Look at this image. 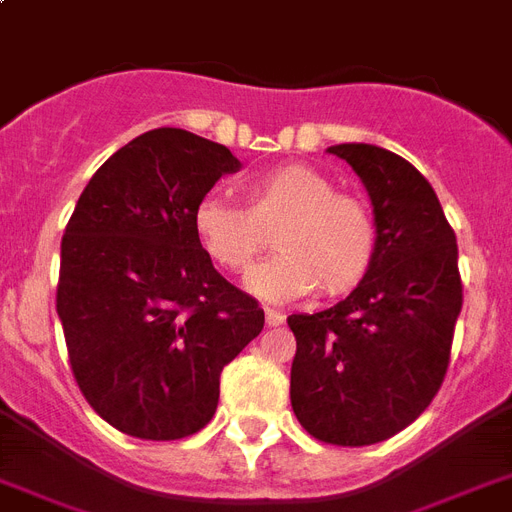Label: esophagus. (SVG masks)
<instances>
[{
    "label": "esophagus",
    "instance_id": "obj_1",
    "mask_svg": "<svg viewBox=\"0 0 512 512\" xmlns=\"http://www.w3.org/2000/svg\"><path fill=\"white\" fill-rule=\"evenodd\" d=\"M284 319H287V316H284L281 311L265 308V324H268V327H281V324H284Z\"/></svg>",
    "mask_w": 512,
    "mask_h": 512
}]
</instances>
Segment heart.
<instances>
[{
  "instance_id": "1",
  "label": "heart",
  "mask_w": 512,
  "mask_h": 512,
  "mask_svg": "<svg viewBox=\"0 0 512 512\" xmlns=\"http://www.w3.org/2000/svg\"><path fill=\"white\" fill-rule=\"evenodd\" d=\"M273 231V255L249 273V292L265 300L350 295L372 268L377 225L364 201L337 193L324 172L281 164L247 185V209L207 196L193 209L204 255L228 273H244Z\"/></svg>"
}]
</instances>
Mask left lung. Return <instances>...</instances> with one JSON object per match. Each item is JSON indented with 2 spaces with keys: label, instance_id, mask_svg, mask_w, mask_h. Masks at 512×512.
<instances>
[{
  "label": "left lung",
  "instance_id": "obj_1",
  "mask_svg": "<svg viewBox=\"0 0 512 512\" xmlns=\"http://www.w3.org/2000/svg\"><path fill=\"white\" fill-rule=\"evenodd\" d=\"M353 167L374 209L377 247L364 281L321 313H292L289 398L313 438L369 446L420 417L449 369L462 311L457 236L433 185L393 151L329 148Z\"/></svg>",
  "mask_w": 512,
  "mask_h": 512
}]
</instances>
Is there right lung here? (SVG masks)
Wrapping results in <instances>:
<instances>
[{"label":"right lung","mask_w":512,"mask_h":512,"mask_svg":"<svg viewBox=\"0 0 512 512\" xmlns=\"http://www.w3.org/2000/svg\"><path fill=\"white\" fill-rule=\"evenodd\" d=\"M239 159L159 127L119 148L82 191L60 244L58 316L76 385L127 436L175 441L212 420L220 372L265 313L220 276L193 209Z\"/></svg>","instance_id":"obj_1"}]
</instances>
